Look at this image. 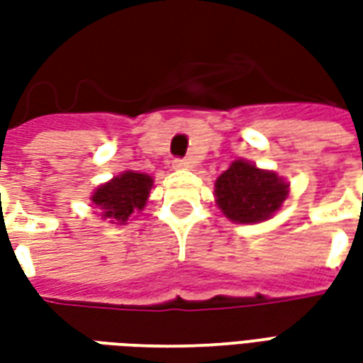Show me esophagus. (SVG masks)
Segmentation results:
<instances>
[{
  "label": "esophagus",
  "instance_id": "esophagus-1",
  "mask_svg": "<svg viewBox=\"0 0 363 363\" xmlns=\"http://www.w3.org/2000/svg\"><path fill=\"white\" fill-rule=\"evenodd\" d=\"M192 167V161L190 159H174L173 169H190Z\"/></svg>",
  "mask_w": 363,
  "mask_h": 363
}]
</instances>
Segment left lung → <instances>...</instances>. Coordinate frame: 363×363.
<instances>
[{"mask_svg":"<svg viewBox=\"0 0 363 363\" xmlns=\"http://www.w3.org/2000/svg\"><path fill=\"white\" fill-rule=\"evenodd\" d=\"M289 184L272 171L237 159L216 181V202L237 223H259L280 210Z\"/></svg>","mask_w":363,"mask_h":363,"instance_id":"obj_1","label":"left lung"}]
</instances>
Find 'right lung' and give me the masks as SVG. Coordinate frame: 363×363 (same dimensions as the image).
Segmentation results:
<instances>
[{"label":"right lung","mask_w":363,"mask_h":363,"mask_svg":"<svg viewBox=\"0 0 363 363\" xmlns=\"http://www.w3.org/2000/svg\"><path fill=\"white\" fill-rule=\"evenodd\" d=\"M153 179L150 174L126 171L104 182L93 192L91 202L101 210L103 220L111 223H126L128 218L135 212H142L150 198Z\"/></svg>","instance_id":"right-lung-1"}]
</instances>
